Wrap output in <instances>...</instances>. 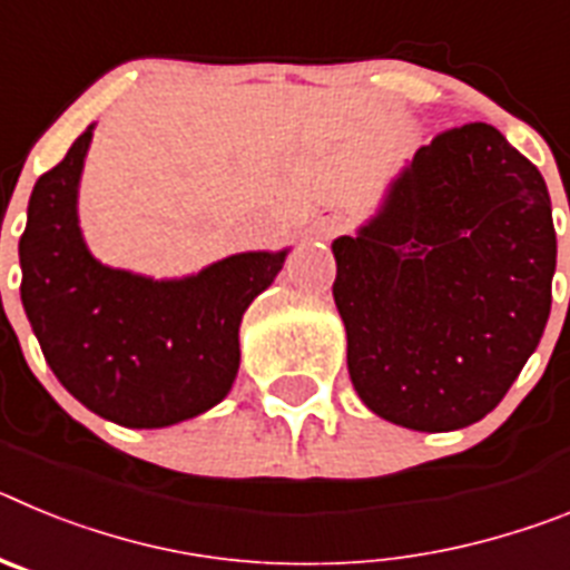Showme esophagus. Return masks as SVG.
I'll list each match as a JSON object with an SVG mask.
<instances>
[{
    "label": "esophagus",
    "mask_w": 570,
    "mask_h": 570,
    "mask_svg": "<svg viewBox=\"0 0 570 570\" xmlns=\"http://www.w3.org/2000/svg\"><path fill=\"white\" fill-rule=\"evenodd\" d=\"M316 234H320L322 239H328V236H334V234H336V228H334V225H322V228L316 230Z\"/></svg>",
    "instance_id": "obj_1"
}]
</instances>
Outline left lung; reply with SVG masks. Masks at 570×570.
<instances>
[{
    "instance_id": "obj_1",
    "label": "left lung",
    "mask_w": 570,
    "mask_h": 570,
    "mask_svg": "<svg viewBox=\"0 0 570 570\" xmlns=\"http://www.w3.org/2000/svg\"><path fill=\"white\" fill-rule=\"evenodd\" d=\"M331 250L347 374L394 425L480 422L540 345L557 268L551 196L493 125L422 145L376 216Z\"/></svg>"
}]
</instances>
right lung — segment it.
Segmentation results:
<instances>
[{
	"mask_svg": "<svg viewBox=\"0 0 570 570\" xmlns=\"http://www.w3.org/2000/svg\"><path fill=\"white\" fill-rule=\"evenodd\" d=\"M94 125L42 174L19 239L22 305L57 380L125 428L205 414L239 371V322L288 250H248L185 279L108 268L79 230L77 194Z\"/></svg>",
	"mask_w": 570,
	"mask_h": 570,
	"instance_id": "1",
	"label": "right lung"
}]
</instances>
